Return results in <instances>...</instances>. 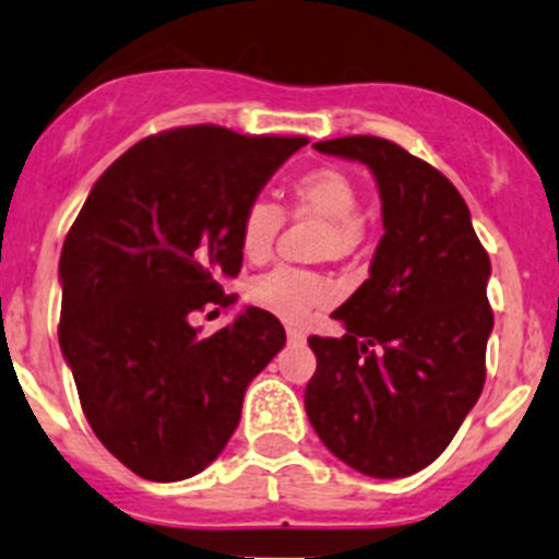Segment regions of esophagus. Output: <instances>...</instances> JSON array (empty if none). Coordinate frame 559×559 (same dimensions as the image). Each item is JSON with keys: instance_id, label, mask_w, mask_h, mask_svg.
Masks as SVG:
<instances>
[{"instance_id": "34e87169", "label": "esophagus", "mask_w": 559, "mask_h": 559, "mask_svg": "<svg viewBox=\"0 0 559 559\" xmlns=\"http://www.w3.org/2000/svg\"><path fill=\"white\" fill-rule=\"evenodd\" d=\"M286 337H289V343H305V332L297 326H286Z\"/></svg>"}]
</instances>
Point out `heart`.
<instances>
[{"label":"heart","instance_id":"obj_1","mask_svg":"<svg viewBox=\"0 0 559 559\" xmlns=\"http://www.w3.org/2000/svg\"><path fill=\"white\" fill-rule=\"evenodd\" d=\"M361 190L354 176L337 166H316L299 174L289 187V214L295 219L324 222L319 251L332 260H350L364 243V222L358 219ZM284 209L257 198L243 209L238 225V246L249 262H264L284 227ZM246 297L257 308L286 321L308 319L329 302V286L313 270L278 267L254 275L246 284Z\"/></svg>","mask_w":559,"mask_h":559}]
</instances>
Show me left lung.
Returning a JSON list of instances; mask_svg holds the SVG:
<instances>
[{
	"label": "left lung",
	"mask_w": 559,
	"mask_h": 559,
	"mask_svg": "<svg viewBox=\"0 0 559 559\" xmlns=\"http://www.w3.org/2000/svg\"><path fill=\"white\" fill-rule=\"evenodd\" d=\"M361 160L383 198L369 278L334 310L343 337H308L310 426L334 455L378 479L409 477L452 442L485 385L490 257L442 171L380 136L313 144Z\"/></svg>",
	"instance_id": "1"
}]
</instances>
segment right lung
I'll return each instance as SVG.
<instances>
[{"mask_svg":"<svg viewBox=\"0 0 559 559\" xmlns=\"http://www.w3.org/2000/svg\"><path fill=\"white\" fill-rule=\"evenodd\" d=\"M305 136L185 126L141 139L102 174L61 251L58 343L82 413L122 466L152 481L203 472L233 437L251 378L286 343L273 313L227 308L240 214Z\"/></svg>","mask_w":559,"mask_h":559,"instance_id":"1","label":"right lung"}]
</instances>
